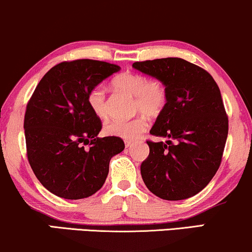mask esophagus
<instances>
[{"label": "esophagus", "instance_id": "1", "mask_svg": "<svg viewBox=\"0 0 252 252\" xmlns=\"http://www.w3.org/2000/svg\"><path fill=\"white\" fill-rule=\"evenodd\" d=\"M133 144V141H128V140H126L125 141V146H126V148H128V147H130Z\"/></svg>", "mask_w": 252, "mask_h": 252}]
</instances>
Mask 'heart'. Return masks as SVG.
<instances>
[{"label":"heart","instance_id":"obj_1","mask_svg":"<svg viewBox=\"0 0 252 252\" xmlns=\"http://www.w3.org/2000/svg\"><path fill=\"white\" fill-rule=\"evenodd\" d=\"M117 91L134 96V108L136 112H142L149 117H158L164 111L168 101L166 84L157 78L149 79L139 72L125 71L112 80ZM87 103L93 113L99 119L108 117V101L105 91L99 86L93 87L87 95ZM148 128V120L144 116L132 120H112L104 127L108 135L124 140H135Z\"/></svg>","mask_w":252,"mask_h":252}]
</instances>
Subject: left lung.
Masks as SVG:
<instances>
[{
    "label": "left lung",
    "mask_w": 252,
    "mask_h": 252,
    "mask_svg": "<svg viewBox=\"0 0 252 252\" xmlns=\"http://www.w3.org/2000/svg\"><path fill=\"white\" fill-rule=\"evenodd\" d=\"M133 67L160 79L167 105L150 134L166 142L147 141L149 156L141 164L147 188L166 201L191 197L218 171L228 134V117L220 89L204 68L177 57L135 62Z\"/></svg>",
    "instance_id": "8db88e82"
}]
</instances>
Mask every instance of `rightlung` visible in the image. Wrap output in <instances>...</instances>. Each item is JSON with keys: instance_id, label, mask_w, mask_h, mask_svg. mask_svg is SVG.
I'll use <instances>...</instances> for the list:
<instances>
[{"instance_id": "right-lung-1", "label": "right lung", "mask_w": 252, "mask_h": 252, "mask_svg": "<svg viewBox=\"0 0 252 252\" xmlns=\"http://www.w3.org/2000/svg\"><path fill=\"white\" fill-rule=\"evenodd\" d=\"M119 70L101 61L63 62L43 75L27 103V158L41 185L58 197L95 194L108 177L110 159L125 148L120 137H97L101 119L87 103L89 91Z\"/></svg>"}]
</instances>
